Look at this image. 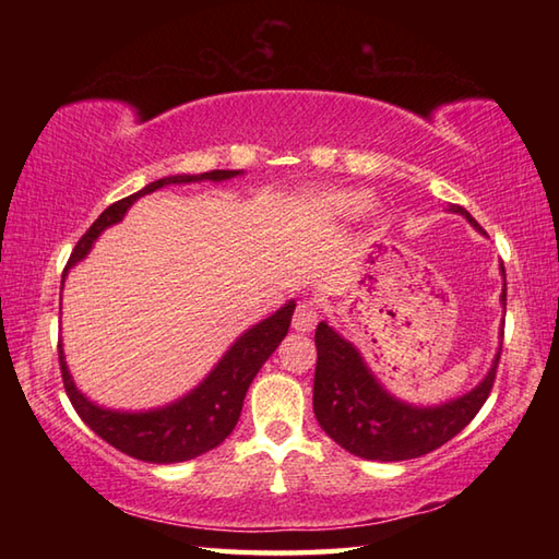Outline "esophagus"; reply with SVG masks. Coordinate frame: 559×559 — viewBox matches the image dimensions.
Masks as SVG:
<instances>
[{"instance_id": "1", "label": "esophagus", "mask_w": 559, "mask_h": 559, "mask_svg": "<svg viewBox=\"0 0 559 559\" xmlns=\"http://www.w3.org/2000/svg\"><path fill=\"white\" fill-rule=\"evenodd\" d=\"M319 322V310L312 300H302L298 305V310L293 314V329L300 331V334H310V331Z\"/></svg>"}]
</instances>
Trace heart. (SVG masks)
Returning <instances> with one entry per match:
<instances>
[{"label": "heart", "mask_w": 559, "mask_h": 559, "mask_svg": "<svg viewBox=\"0 0 559 559\" xmlns=\"http://www.w3.org/2000/svg\"><path fill=\"white\" fill-rule=\"evenodd\" d=\"M317 204L331 218H355L358 213L370 206V199L362 192L346 189V192H329L324 197H319Z\"/></svg>", "instance_id": "obj_1"}]
</instances>
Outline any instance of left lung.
Here are the masks:
<instances>
[{"label":"left lung","mask_w":559,"mask_h":559,"mask_svg":"<svg viewBox=\"0 0 559 559\" xmlns=\"http://www.w3.org/2000/svg\"><path fill=\"white\" fill-rule=\"evenodd\" d=\"M447 211L459 213L480 235L485 230L466 209L449 206ZM502 273L500 305L507 307V273ZM504 322L500 329V346H497L490 370L466 394L449 399L435 406H418L403 401L379 382V377L367 365L362 353L353 341L343 338L329 322H319L314 331L317 370H314V396L312 406L317 423L334 439L338 447L350 451L353 456L367 461H408L447 444L466 427L488 401L495 382L497 362L502 353Z\"/></svg>","instance_id":"obj_1"}]
</instances>
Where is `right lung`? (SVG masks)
Here are the masks:
<instances>
[{
	"label": "right lung",
	"mask_w": 559,
	"mask_h": 559,
	"mask_svg": "<svg viewBox=\"0 0 559 559\" xmlns=\"http://www.w3.org/2000/svg\"><path fill=\"white\" fill-rule=\"evenodd\" d=\"M245 175L242 170H211L199 175H168L160 180L141 187L139 192L129 194L112 206L105 209L98 221L91 225L86 235L81 237L69 264L62 273V288L69 276V269L88 257L98 237L122 223L127 211L134 206L141 197L158 192L168 185H194V182H223L233 177ZM295 312V300H288L276 312L261 319L237 336L230 348L221 355V360L211 367V372L201 382L189 389L187 394L175 399L165 406L146 411H122L105 408L100 403L91 401L76 386L74 377L69 372L62 338H59V365H62V379L71 406L76 408L79 418L86 423L105 442L120 449L122 454L148 461V463H180L197 459L206 451L216 449L228 437L237 420H240L242 403L252 379L261 370L271 353L281 346L290 329V319Z\"/></svg>",
	"instance_id": "obj_1"
}]
</instances>
